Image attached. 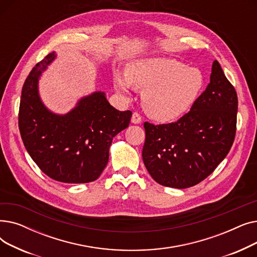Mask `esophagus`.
I'll list each match as a JSON object with an SVG mask.
<instances>
[{"label":"esophagus","instance_id":"1","mask_svg":"<svg viewBox=\"0 0 257 257\" xmlns=\"http://www.w3.org/2000/svg\"><path fill=\"white\" fill-rule=\"evenodd\" d=\"M131 123L132 124H141L142 123V116L138 112H133L131 117Z\"/></svg>","mask_w":257,"mask_h":257}]
</instances>
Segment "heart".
I'll list each match as a JSON object with an SVG mask.
<instances>
[{
  "mask_svg": "<svg viewBox=\"0 0 257 257\" xmlns=\"http://www.w3.org/2000/svg\"><path fill=\"white\" fill-rule=\"evenodd\" d=\"M205 78L197 67L171 58H141L129 64L127 73L116 71L114 86L128 94L143 90L145 111L160 123H171L194 106L204 89Z\"/></svg>",
  "mask_w": 257,
  "mask_h": 257,
  "instance_id": "b5f03b06",
  "label": "heart"
}]
</instances>
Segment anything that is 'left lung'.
I'll return each mask as SVG.
<instances>
[{"label":"left lung","mask_w":257,"mask_h":257,"mask_svg":"<svg viewBox=\"0 0 257 257\" xmlns=\"http://www.w3.org/2000/svg\"><path fill=\"white\" fill-rule=\"evenodd\" d=\"M237 96L220 63H212L210 82L188 113L171 124H144L143 160L151 177L174 188L191 187L227 156L236 130Z\"/></svg>","instance_id":"left-lung-1"}]
</instances>
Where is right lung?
<instances>
[{
    "label": "right lung",
    "instance_id": "obj_1",
    "mask_svg": "<svg viewBox=\"0 0 257 257\" xmlns=\"http://www.w3.org/2000/svg\"><path fill=\"white\" fill-rule=\"evenodd\" d=\"M56 57V52L50 53L25 81L19 113L21 137L34 163L50 178L91 182L107 166L112 140L129 126L132 112L115 109L101 90L80 98L64 114L50 110L40 98L38 84Z\"/></svg>",
    "mask_w": 257,
    "mask_h": 257
}]
</instances>
